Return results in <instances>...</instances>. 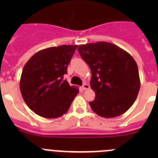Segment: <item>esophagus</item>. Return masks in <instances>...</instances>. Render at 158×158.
Returning a JSON list of instances; mask_svg holds the SVG:
<instances>
[{
	"label": "esophagus",
	"mask_w": 158,
	"mask_h": 158,
	"mask_svg": "<svg viewBox=\"0 0 158 158\" xmlns=\"http://www.w3.org/2000/svg\"><path fill=\"white\" fill-rule=\"evenodd\" d=\"M89 88H90V86H89L88 84L85 83V84H83V85H82V88L81 89H82V91H85V90H86V89H89Z\"/></svg>",
	"instance_id": "34e87169"
}]
</instances>
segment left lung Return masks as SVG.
Returning <instances> with one entry per match:
<instances>
[{"instance_id":"left-lung-1","label":"left lung","mask_w":158,"mask_h":158,"mask_svg":"<svg viewBox=\"0 0 158 158\" xmlns=\"http://www.w3.org/2000/svg\"><path fill=\"white\" fill-rule=\"evenodd\" d=\"M78 51L92 73L95 99L91 109L104 118L121 115L134 104L140 89L138 66L133 57L111 43L80 45Z\"/></svg>"}]
</instances>
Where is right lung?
I'll use <instances>...</instances> for the list:
<instances>
[{
    "label": "right lung",
    "instance_id": "obj_1",
    "mask_svg": "<svg viewBox=\"0 0 158 158\" xmlns=\"http://www.w3.org/2000/svg\"><path fill=\"white\" fill-rule=\"evenodd\" d=\"M77 45L49 47L36 52L23 66L20 89L26 104L41 117L56 118L69 109L79 89L63 79Z\"/></svg>",
    "mask_w": 158,
    "mask_h": 158
}]
</instances>
